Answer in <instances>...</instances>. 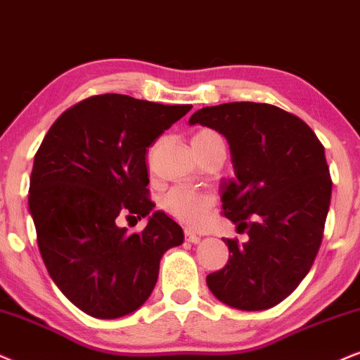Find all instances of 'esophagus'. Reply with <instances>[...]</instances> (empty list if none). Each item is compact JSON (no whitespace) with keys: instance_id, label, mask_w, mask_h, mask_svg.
I'll return each instance as SVG.
<instances>
[{"instance_id":"esophagus-1","label":"esophagus","mask_w":360,"mask_h":360,"mask_svg":"<svg viewBox=\"0 0 360 360\" xmlns=\"http://www.w3.org/2000/svg\"><path fill=\"white\" fill-rule=\"evenodd\" d=\"M184 236H186V239L189 240V243H194V244H198L199 240H201V236H199V234H195L193 229H184Z\"/></svg>"}]
</instances>
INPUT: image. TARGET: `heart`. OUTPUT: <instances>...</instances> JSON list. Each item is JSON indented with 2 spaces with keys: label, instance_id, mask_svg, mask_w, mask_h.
<instances>
[{
  "label": "heart",
  "instance_id": "b5f03b06",
  "mask_svg": "<svg viewBox=\"0 0 360 360\" xmlns=\"http://www.w3.org/2000/svg\"><path fill=\"white\" fill-rule=\"evenodd\" d=\"M222 144L221 134L217 131L202 127L195 131L193 136V149L194 151H202V149ZM214 206V198L206 191L189 189V188H172L165 198H162V209L179 222L188 226H198L206 219L209 211Z\"/></svg>",
  "mask_w": 360,
  "mask_h": 360
}]
</instances>
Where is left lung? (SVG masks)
Instances as JSON below:
<instances>
[{
	"mask_svg": "<svg viewBox=\"0 0 360 360\" xmlns=\"http://www.w3.org/2000/svg\"><path fill=\"white\" fill-rule=\"evenodd\" d=\"M198 122L229 141L236 181L224 184L222 214L249 236L224 239L229 261L206 277L209 289L243 311L274 307L319 252L332 193L324 146L301 117L267 103L207 106L191 116Z\"/></svg>",
	"mask_w": 360,
	"mask_h": 360,
	"instance_id": "8db88e82",
	"label": "left lung"
}]
</instances>
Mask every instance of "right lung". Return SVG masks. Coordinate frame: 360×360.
<instances>
[{
    "label": "right lung",
    "instance_id": "right-lung-1",
    "mask_svg": "<svg viewBox=\"0 0 360 360\" xmlns=\"http://www.w3.org/2000/svg\"><path fill=\"white\" fill-rule=\"evenodd\" d=\"M191 104H159L126 94H98L66 109L34 154L28 204L44 266L88 316L116 319L151 295L159 261L183 244L181 226L156 211L141 233L120 217L154 211L148 148Z\"/></svg>",
    "mask_w": 360,
    "mask_h": 360
}]
</instances>
